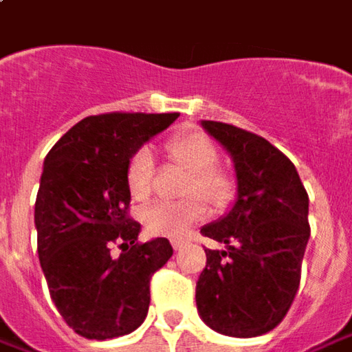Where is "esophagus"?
Masks as SVG:
<instances>
[{
	"label": "esophagus",
	"mask_w": 352,
	"mask_h": 352,
	"mask_svg": "<svg viewBox=\"0 0 352 352\" xmlns=\"http://www.w3.org/2000/svg\"><path fill=\"white\" fill-rule=\"evenodd\" d=\"M184 246H186V240H182V238H178V240H172V248H174V250H182Z\"/></svg>",
	"instance_id": "34e87169"
}]
</instances>
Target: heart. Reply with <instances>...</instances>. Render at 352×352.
Masks as SVG:
<instances>
[{"label": "heart", "instance_id": "b5f03b06", "mask_svg": "<svg viewBox=\"0 0 352 352\" xmlns=\"http://www.w3.org/2000/svg\"><path fill=\"white\" fill-rule=\"evenodd\" d=\"M168 153L176 162L192 172V180L188 186V195H201L211 204L221 205L232 193V182L225 172L219 170L217 148L204 133H184L170 139ZM153 155L148 148H139L127 164V188L133 199L143 201L153 192ZM207 214V207L199 197L186 201H157L145 209L143 221L151 234L166 238H182L190 232L195 223H199Z\"/></svg>", "mask_w": 352, "mask_h": 352}]
</instances>
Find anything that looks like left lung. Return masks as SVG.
Here are the masks:
<instances>
[{"label":"left lung","mask_w":352,"mask_h":352,"mask_svg":"<svg viewBox=\"0 0 352 352\" xmlns=\"http://www.w3.org/2000/svg\"><path fill=\"white\" fill-rule=\"evenodd\" d=\"M201 127L234 162L236 199L201 228L225 250H205L197 312L217 333L263 336L280 324L300 285L308 193L294 164L267 139L223 122L204 120Z\"/></svg>","instance_id":"left-lung-1"}]
</instances>
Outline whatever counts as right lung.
Segmentation results:
<instances>
[{"mask_svg": "<svg viewBox=\"0 0 352 352\" xmlns=\"http://www.w3.org/2000/svg\"><path fill=\"white\" fill-rule=\"evenodd\" d=\"M178 114L81 120L50 148L34 204L38 258L58 312L75 333L114 339L147 318L151 277L172 256L166 238L141 244L127 217L129 159ZM118 243L120 256L109 250Z\"/></svg>", "mask_w": 352, "mask_h": 352, "instance_id": "1", "label": "right lung"}]
</instances>
